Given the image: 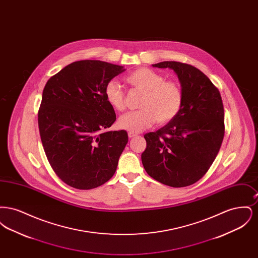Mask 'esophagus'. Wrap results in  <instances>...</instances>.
<instances>
[{
	"mask_svg": "<svg viewBox=\"0 0 258 258\" xmlns=\"http://www.w3.org/2000/svg\"><path fill=\"white\" fill-rule=\"evenodd\" d=\"M127 135H128V137H130V138H133V137H135L137 135H136V134H134V133H128Z\"/></svg>",
	"mask_w": 258,
	"mask_h": 258,
	"instance_id": "esophagus-1",
	"label": "esophagus"
}]
</instances>
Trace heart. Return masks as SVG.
I'll use <instances>...</instances> for the list:
<instances>
[{
  "label": "heart",
  "mask_w": 258,
  "mask_h": 258,
  "mask_svg": "<svg viewBox=\"0 0 258 258\" xmlns=\"http://www.w3.org/2000/svg\"><path fill=\"white\" fill-rule=\"evenodd\" d=\"M125 81L144 93L139 102V110L127 112L118 120V126L137 134L157 121L165 124L173 121L183 105V93L176 82L165 81V77L149 68H139L126 75ZM107 102L115 110L125 108V97L122 88L110 81L104 89Z\"/></svg>",
  "instance_id": "b5f03b06"
}]
</instances>
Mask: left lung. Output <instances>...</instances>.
<instances>
[{"label": "left lung", "instance_id": "8db88e82", "mask_svg": "<svg viewBox=\"0 0 258 258\" xmlns=\"http://www.w3.org/2000/svg\"><path fill=\"white\" fill-rule=\"evenodd\" d=\"M159 69L177 74L183 105L177 117L147 142L141 160L149 176L161 184L183 187L197 183L216 159L224 136V110L221 94L198 69L180 61H160Z\"/></svg>", "mask_w": 258, "mask_h": 258}]
</instances>
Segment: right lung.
<instances>
[{
    "label": "right lung",
    "instance_id": "add662e5",
    "mask_svg": "<svg viewBox=\"0 0 258 258\" xmlns=\"http://www.w3.org/2000/svg\"><path fill=\"white\" fill-rule=\"evenodd\" d=\"M124 72L98 60L74 61L47 81L38 110L42 146L57 176L74 188L110 180L127 143L125 131L105 132L116 121L104 89Z\"/></svg>",
    "mask_w": 258,
    "mask_h": 258
}]
</instances>
